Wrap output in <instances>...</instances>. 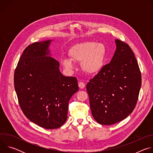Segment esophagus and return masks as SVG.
Segmentation results:
<instances>
[{
  "label": "esophagus",
  "instance_id": "esophagus-1",
  "mask_svg": "<svg viewBox=\"0 0 153 153\" xmlns=\"http://www.w3.org/2000/svg\"><path fill=\"white\" fill-rule=\"evenodd\" d=\"M79 88H80L82 89V88H85V83L83 82H80L79 83Z\"/></svg>",
  "mask_w": 153,
  "mask_h": 153
}]
</instances>
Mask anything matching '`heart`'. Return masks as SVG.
Listing matches in <instances>:
<instances>
[{
  "instance_id": "obj_1",
  "label": "heart",
  "mask_w": 153,
  "mask_h": 153,
  "mask_svg": "<svg viewBox=\"0 0 153 153\" xmlns=\"http://www.w3.org/2000/svg\"><path fill=\"white\" fill-rule=\"evenodd\" d=\"M68 59L62 60L63 66L67 69L74 67V62H82L83 70L89 74L98 73L103 67L106 48L102 43L95 42H84L73 45L69 50Z\"/></svg>"
}]
</instances>
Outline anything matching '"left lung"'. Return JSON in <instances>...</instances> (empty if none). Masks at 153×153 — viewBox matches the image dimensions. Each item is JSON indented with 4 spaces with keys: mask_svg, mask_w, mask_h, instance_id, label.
Instances as JSON below:
<instances>
[{
    "mask_svg": "<svg viewBox=\"0 0 153 153\" xmlns=\"http://www.w3.org/2000/svg\"><path fill=\"white\" fill-rule=\"evenodd\" d=\"M110 62L86 85L92 115L101 125H111L126 118L136 105L142 85L137 61L130 47L116 39Z\"/></svg>",
    "mask_w": 153,
    "mask_h": 153,
    "instance_id": "1",
    "label": "left lung"
}]
</instances>
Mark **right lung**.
Wrapping results in <instances>:
<instances>
[{"mask_svg": "<svg viewBox=\"0 0 153 153\" xmlns=\"http://www.w3.org/2000/svg\"><path fill=\"white\" fill-rule=\"evenodd\" d=\"M50 41L28 45L14 74L22 111L30 121L48 129L58 128L66 122L68 102L79 90L76 77L63 76L59 62L49 56Z\"/></svg>", "mask_w": 153, "mask_h": 153, "instance_id": "right-lung-1", "label": "right lung"}]
</instances>
